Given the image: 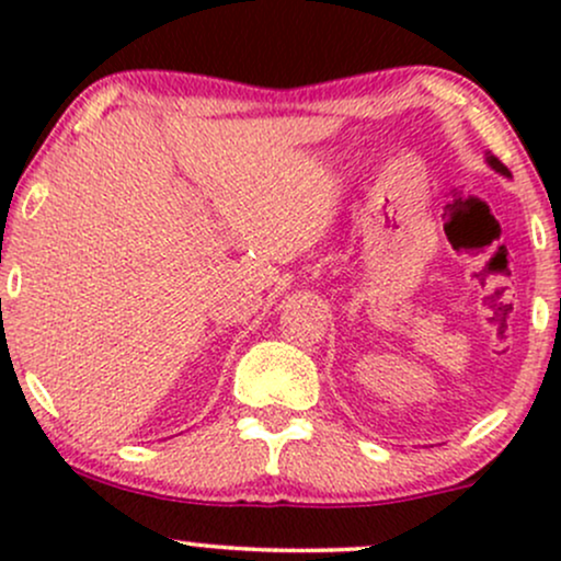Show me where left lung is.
Returning a JSON list of instances; mask_svg holds the SVG:
<instances>
[{
    "mask_svg": "<svg viewBox=\"0 0 561 561\" xmlns=\"http://www.w3.org/2000/svg\"><path fill=\"white\" fill-rule=\"evenodd\" d=\"M488 165H491V169L493 171H499L501 173V176H512V173H508V169H506V165L504 163H501V160L499 158H495V156H491V152H488Z\"/></svg>",
    "mask_w": 561,
    "mask_h": 561,
    "instance_id": "obj_1",
    "label": "left lung"
}]
</instances>
